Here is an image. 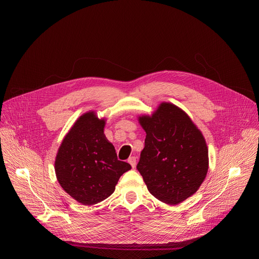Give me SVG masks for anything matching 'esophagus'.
<instances>
[{"instance_id":"obj_1","label":"esophagus","mask_w":259,"mask_h":259,"mask_svg":"<svg viewBox=\"0 0 259 259\" xmlns=\"http://www.w3.org/2000/svg\"><path fill=\"white\" fill-rule=\"evenodd\" d=\"M128 162H129V164L131 165V167H132V168H135V166H137V157H134V156L129 157Z\"/></svg>"}]
</instances>
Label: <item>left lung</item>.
<instances>
[{
    "mask_svg": "<svg viewBox=\"0 0 259 259\" xmlns=\"http://www.w3.org/2000/svg\"><path fill=\"white\" fill-rule=\"evenodd\" d=\"M139 121L146 140L137 168L154 197L178 205L206 179V140L189 115L171 103L162 102L151 115L139 116Z\"/></svg>",
    "mask_w": 259,
    "mask_h": 259,
    "instance_id": "1",
    "label": "left lung"
}]
</instances>
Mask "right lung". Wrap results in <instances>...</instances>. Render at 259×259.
Masks as SVG:
<instances>
[{"label": "right lung", "mask_w": 259, "mask_h": 259, "mask_svg": "<svg viewBox=\"0 0 259 259\" xmlns=\"http://www.w3.org/2000/svg\"><path fill=\"white\" fill-rule=\"evenodd\" d=\"M105 118L94 111L80 115L59 148L54 170L66 193L92 206L110 196L120 176L131 169L117 159L114 146L104 134Z\"/></svg>", "instance_id": "obj_1"}]
</instances>
